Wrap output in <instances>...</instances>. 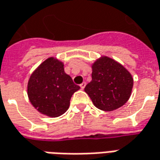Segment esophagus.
Returning <instances> with one entry per match:
<instances>
[{
	"mask_svg": "<svg viewBox=\"0 0 160 160\" xmlns=\"http://www.w3.org/2000/svg\"><path fill=\"white\" fill-rule=\"evenodd\" d=\"M80 87L81 89H84V88H85V87H86V82H82V83L80 85Z\"/></svg>",
	"mask_w": 160,
	"mask_h": 160,
	"instance_id": "1",
	"label": "esophagus"
}]
</instances>
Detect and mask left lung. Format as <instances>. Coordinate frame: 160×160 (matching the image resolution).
<instances>
[{"instance_id":"1","label":"left lung","mask_w":160,"mask_h":160,"mask_svg":"<svg viewBox=\"0 0 160 160\" xmlns=\"http://www.w3.org/2000/svg\"><path fill=\"white\" fill-rule=\"evenodd\" d=\"M92 80L84 90L97 108L111 112L127 103L133 78L124 66L104 55L92 64Z\"/></svg>"}]
</instances>
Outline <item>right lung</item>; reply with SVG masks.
<instances>
[{"label": "right lung", "instance_id": "right-lung-1", "mask_svg": "<svg viewBox=\"0 0 160 160\" xmlns=\"http://www.w3.org/2000/svg\"><path fill=\"white\" fill-rule=\"evenodd\" d=\"M64 71V63L49 57L30 75L28 96L41 114L56 118L68 111L72 95L80 89Z\"/></svg>", "mask_w": 160, "mask_h": 160}]
</instances>
